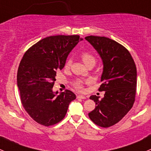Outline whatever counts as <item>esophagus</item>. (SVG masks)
I'll use <instances>...</instances> for the list:
<instances>
[{
  "mask_svg": "<svg viewBox=\"0 0 151 151\" xmlns=\"http://www.w3.org/2000/svg\"><path fill=\"white\" fill-rule=\"evenodd\" d=\"M77 99H86V97L85 96H83V95H78L77 96Z\"/></svg>",
  "mask_w": 151,
  "mask_h": 151,
  "instance_id": "1",
  "label": "esophagus"
}]
</instances>
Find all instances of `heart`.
<instances>
[{
  "label": "heart",
  "instance_id": "obj_1",
  "mask_svg": "<svg viewBox=\"0 0 151 151\" xmlns=\"http://www.w3.org/2000/svg\"><path fill=\"white\" fill-rule=\"evenodd\" d=\"M81 58L83 61L84 62V63L86 66H88L89 64H94L96 63V58H94L93 55L91 54L89 52H83L81 55ZM71 65V60H68L66 61V64H65V67L66 68H68ZM74 87H75L78 90H83V81L82 80H77L75 82V83L74 84Z\"/></svg>",
  "mask_w": 151,
  "mask_h": 151
}]
</instances>
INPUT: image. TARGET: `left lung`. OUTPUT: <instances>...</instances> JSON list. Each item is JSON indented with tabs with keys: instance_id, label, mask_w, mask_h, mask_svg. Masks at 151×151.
<instances>
[{
	"instance_id": "1",
	"label": "left lung",
	"mask_w": 151,
	"mask_h": 151,
	"mask_svg": "<svg viewBox=\"0 0 151 151\" xmlns=\"http://www.w3.org/2000/svg\"><path fill=\"white\" fill-rule=\"evenodd\" d=\"M97 51L103 63L99 91L104 96L92 95L96 108L88 113L94 123L107 128L118 123L128 113L135 100L137 68L130 52L123 45L104 36L85 38Z\"/></svg>"
}]
</instances>
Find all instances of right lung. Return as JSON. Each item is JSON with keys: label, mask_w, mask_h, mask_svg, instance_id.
Here are the masks:
<instances>
[{"label": "right lung", "mask_w": 151, "mask_h": 151, "mask_svg": "<svg viewBox=\"0 0 151 151\" xmlns=\"http://www.w3.org/2000/svg\"><path fill=\"white\" fill-rule=\"evenodd\" d=\"M82 40L77 35L49 36L24 54L17 71V87L22 106L39 124L49 126L60 122L76 99L71 91L58 94L52 88L56 71L64 67L70 52Z\"/></svg>", "instance_id": "1"}]
</instances>
